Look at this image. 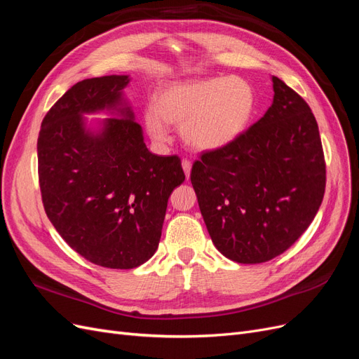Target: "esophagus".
<instances>
[{"instance_id": "34e87169", "label": "esophagus", "mask_w": 359, "mask_h": 359, "mask_svg": "<svg viewBox=\"0 0 359 359\" xmlns=\"http://www.w3.org/2000/svg\"><path fill=\"white\" fill-rule=\"evenodd\" d=\"M182 169H184V172H186V175H187V178L190 177V170H191V161L189 160V158H182Z\"/></svg>"}]
</instances>
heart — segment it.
Instances as JSON below:
<instances>
[{
    "instance_id": "heart-1",
    "label": "heart",
    "mask_w": 359,
    "mask_h": 359,
    "mask_svg": "<svg viewBox=\"0 0 359 359\" xmlns=\"http://www.w3.org/2000/svg\"><path fill=\"white\" fill-rule=\"evenodd\" d=\"M256 109L253 86L241 78H210L169 83L158 90L156 106L144 121L157 140L168 137V124L180 126L187 145L211 151L232 144L247 128Z\"/></svg>"
}]
</instances>
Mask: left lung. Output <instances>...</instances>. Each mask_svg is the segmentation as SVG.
I'll return each instance as SVG.
<instances>
[{
  "mask_svg": "<svg viewBox=\"0 0 359 359\" xmlns=\"http://www.w3.org/2000/svg\"><path fill=\"white\" fill-rule=\"evenodd\" d=\"M273 88L265 115L232 144L203 151L190 173L214 245L238 264L285 253L307 231L325 194L316 118L277 76Z\"/></svg>",
  "mask_w": 359,
  "mask_h": 359,
  "instance_id": "1",
  "label": "left lung"
}]
</instances>
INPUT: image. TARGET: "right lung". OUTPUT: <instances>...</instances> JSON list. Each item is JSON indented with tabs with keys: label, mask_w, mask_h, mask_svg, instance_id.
Returning <instances> with one entry per match:
<instances>
[{
	"label": "right lung",
	"mask_w": 359,
	"mask_h": 359,
	"mask_svg": "<svg viewBox=\"0 0 359 359\" xmlns=\"http://www.w3.org/2000/svg\"><path fill=\"white\" fill-rule=\"evenodd\" d=\"M128 76L73 85L41 121L39 184L48 219L91 264L130 269L156 253L168 199L186 180L178 156L149 153L130 107L107 118L100 135L82 114L116 109Z\"/></svg>",
	"instance_id": "add662e5"
}]
</instances>
